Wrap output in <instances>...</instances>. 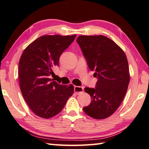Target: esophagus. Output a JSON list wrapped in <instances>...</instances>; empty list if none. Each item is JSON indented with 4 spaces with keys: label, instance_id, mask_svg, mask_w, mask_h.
Segmentation results:
<instances>
[{
    "label": "esophagus",
    "instance_id": "34e87169",
    "mask_svg": "<svg viewBox=\"0 0 149 149\" xmlns=\"http://www.w3.org/2000/svg\"><path fill=\"white\" fill-rule=\"evenodd\" d=\"M84 88L83 87H79V86H75L74 87V91L76 95H79L80 93L84 92Z\"/></svg>",
    "mask_w": 149,
    "mask_h": 149
}]
</instances>
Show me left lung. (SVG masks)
<instances>
[{"label": "left lung", "instance_id": "obj_1", "mask_svg": "<svg viewBox=\"0 0 149 149\" xmlns=\"http://www.w3.org/2000/svg\"><path fill=\"white\" fill-rule=\"evenodd\" d=\"M76 41L98 79L95 88H85L92 100L84 111L95 119H105L118 109L127 92L130 79L127 57L116 42L104 35H80Z\"/></svg>", "mask_w": 149, "mask_h": 149}]
</instances>
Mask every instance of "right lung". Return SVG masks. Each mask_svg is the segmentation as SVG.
Wrapping results in <instances>:
<instances>
[{"instance_id": "right-lung-1", "label": "right lung", "mask_w": 149, "mask_h": 149, "mask_svg": "<svg viewBox=\"0 0 149 149\" xmlns=\"http://www.w3.org/2000/svg\"><path fill=\"white\" fill-rule=\"evenodd\" d=\"M75 37L43 35L29 44L20 58V90L30 109L39 117L50 118L57 115L74 93V85H60L50 75L54 74L60 55Z\"/></svg>"}]
</instances>
